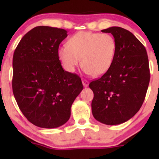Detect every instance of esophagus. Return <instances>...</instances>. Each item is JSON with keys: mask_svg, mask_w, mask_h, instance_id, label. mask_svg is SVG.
I'll return each instance as SVG.
<instances>
[{"mask_svg": "<svg viewBox=\"0 0 159 159\" xmlns=\"http://www.w3.org/2000/svg\"><path fill=\"white\" fill-rule=\"evenodd\" d=\"M82 84H83L84 87H88V85H89L88 81H87V80H86V79H82Z\"/></svg>", "mask_w": 159, "mask_h": 159, "instance_id": "1", "label": "esophagus"}]
</instances>
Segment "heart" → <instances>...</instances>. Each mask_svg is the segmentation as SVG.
Returning <instances> with one entry per match:
<instances>
[{
	"label": "heart",
	"mask_w": 159,
	"mask_h": 159,
	"mask_svg": "<svg viewBox=\"0 0 159 159\" xmlns=\"http://www.w3.org/2000/svg\"><path fill=\"white\" fill-rule=\"evenodd\" d=\"M116 53V43L108 34L80 31L68 39L67 45L57 49V56L63 68L73 72L84 66L87 75L96 77L107 73L112 66Z\"/></svg>",
	"instance_id": "obj_1"
}]
</instances>
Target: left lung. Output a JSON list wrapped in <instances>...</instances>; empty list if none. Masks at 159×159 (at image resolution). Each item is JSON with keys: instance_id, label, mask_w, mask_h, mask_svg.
<instances>
[{"instance_id": "8db88e82", "label": "left lung", "mask_w": 159, "mask_h": 159, "mask_svg": "<svg viewBox=\"0 0 159 159\" xmlns=\"http://www.w3.org/2000/svg\"><path fill=\"white\" fill-rule=\"evenodd\" d=\"M116 43L112 66L89 87L94 94L91 104L94 118L105 125L130 120L142 106L149 83V60L143 44L134 34L120 27L102 30Z\"/></svg>"}]
</instances>
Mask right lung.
I'll return each instance as SVG.
<instances>
[{"label":"right lung","instance_id":"add662e5","mask_svg":"<svg viewBox=\"0 0 159 159\" xmlns=\"http://www.w3.org/2000/svg\"><path fill=\"white\" fill-rule=\"evenodd\" d=\"M64 29L38 26L27 32L12 58V92L28 121L40 128L63 125L83 90L81 78L63 69L57 56Z\"/></svg>","mask_w":159,"mask_h":159}]
</instances>
